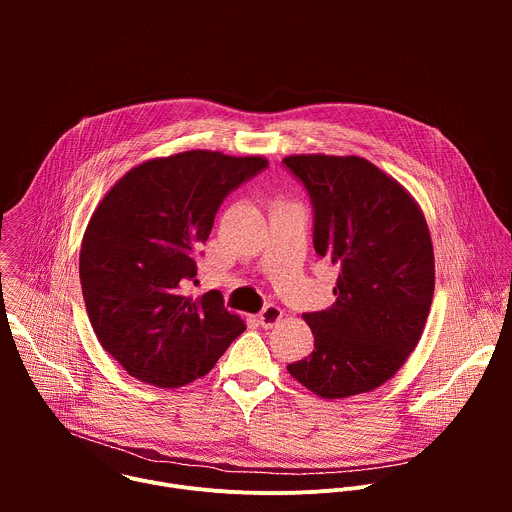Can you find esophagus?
<instances>
[{
    "label": "esophagus",
    "instance_id": "34e87169",
    "mask_svg": "<svg viewBox=\"0 0 512 512\" xmlns=\"http://www.w3.org/2000/svg\"><path fill=\"white\" fill-rule=\"evenodd\" d=\"M281 316H283L281 308L269 304V306H265V308L259 312V318H257V320H259V324H261L263 328H273V326L281 320Z\"/></svg>",
    "mask_w": 512,
    "mask_h": 512
}]
</instances>
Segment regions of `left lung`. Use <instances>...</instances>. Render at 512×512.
Returning <instances> with one entry per match:
<instances>
[{
    "label": "left lung",
    "mask_w": 512,
    "mask_h": 512,
    "mask_svg": "<svg viewBox=\"0 0 512 512\" xmlns=\"http://www.w3.org/2000/svg\"><path fill=\"white\" fill-rule=\"evenodd\" d=\"M283 168L310 196L316 253L340 269L332 308L304 314L312 354L287 371L324 399L373 391L403 367L429 314L425 218L399 182L362 158L289 156Z\"/></svg>",
    "instance_id": "left-lung-1"
}]
</instances>
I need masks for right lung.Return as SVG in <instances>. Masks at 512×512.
<instances>
[{
	"label": "right lung",
	"mask_w": 512,
	"mask_h": 512,
	"mask_svg": "<svg viewBox=\"0 0 512 512\" xmlns=\"http://www.w3.org/2000/svg\"><path fill=\"white\" fill-rule=\"evenodd\" d=\"M267 166L192 150L129 170L97 206L81 249L83 298L101 346L131 377L192 383L245 330L221 291L192 300L184 287L223 200Z\"/></svg>",
	"instance_id": "1"
}]
</instances>
